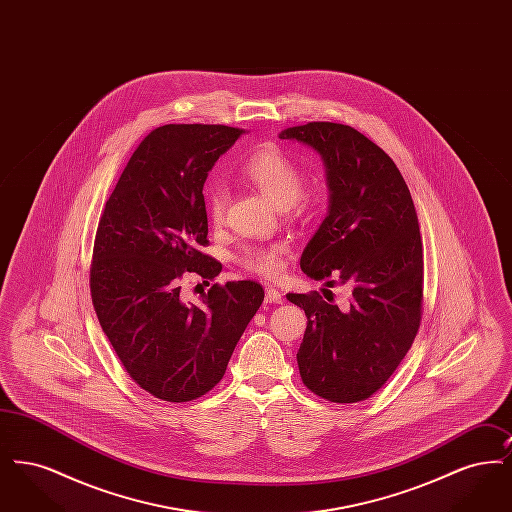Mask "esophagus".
Masks as SVG:
<instances>
[{"instance_id":"34e87169","label":"esophagus","mask_w":512,"mask_h":512,"mask_svg":"<svg viewBox=\"0 0 512 512\" xmlns=\"http://www.w3.org/2000/svg\"><path fill=\"white\" fill-rule=\"evenodd\" d=\"M265 301L267 303H282L284 299H282V293L278 292L276 288H267L265 290Z\"/></svg>"}]
</instances>
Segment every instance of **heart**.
Masks as SVG:
<instances>
[{
  "instance_id": "heart-1",
  "label": "heart",
  "mask_w": 512,
  "mask_h": 512,
  "mask_svg": "<svg viewBox=\"0 0 512 512\" xmlns=\"http://www.w3.org/2000/svg\"><path fill=\"white\" fill-rule=\"evenodd\" d=\"M242 174L251 184H255L276 207H297L305 209L309 195L301 192L303 172L292 155L276 146H263L255 149L245 159ZM228 207V190L211 182L205 188V213L211 222L220 224ZM288 253V247L282 244L251 245L245 247L240 255V263L249 272H255L265 278H276L282 270V257Z\"/></svg>"
}]
</instances>
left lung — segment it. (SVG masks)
I'll use <instances>...</instances> for the list:
<instances>
[{
  "label": "left lung",
  "instance_id": "obj_1",
  "mask_svg": "<svg viewBox=\"0 0 512 512\" xmlns=\"http://www.w3.org/2000/svg\"><path fill=\"white\" fill-rule=\"evenodd\" d=\"M280 138L320 153L330 190L301 270L351 286L341 309L317 292L286 295L307 315L299 374L326 401H365L401 365L422 320L424 249L413 197L390 155L347 124L307 122Z\"/></svg>",
  "mask_w": 512,
  "mask_h": 512
}]
</instances>
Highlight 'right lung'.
<instances>
[{"label":"right lung","mask_w":512,"mask_h":512,"mask_svg":"<svg viewBox=\"0 0 512 512\" xmlns=\"http://www.w3.org/2000/svg\"><path fill=\"white\" fill-rule=\"evenodd\" d=\"M244 130L165 124L132 153L99 217L90 292L99 324L130 378L157 399L184 403L213 390L265 299L253 280L213 284L182 299L184 276L213 280L203 184ZM209 286V282H207Z\"/></svg>","instance_id":"add662e5"}]
</instances>
